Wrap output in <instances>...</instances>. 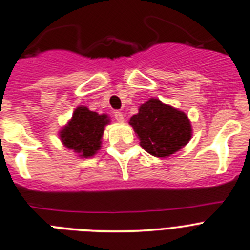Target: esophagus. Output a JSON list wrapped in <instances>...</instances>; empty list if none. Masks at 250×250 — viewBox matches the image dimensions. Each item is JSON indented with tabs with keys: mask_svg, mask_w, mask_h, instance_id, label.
Returning a JSON list of instances; mask_svg holds the SVG:
<instances>
[{
	"mask_svg": "<svg viewBox=\"0 0 250 250\" xmlns=\"http://www.w3.org/2000/svg\"><path fill=\"white\" fill-rule=\"evenodd\" d=\"M113 116H114V118H116V121H118V122H123V121H125V116H123L122 112H120V111L113 112Z\"/></svg>",
	"mask_w": 250,
	"mask_h": 250,
	"instance_id": "esophagus-1",
	"label": "esophagus"
}]
</instances>
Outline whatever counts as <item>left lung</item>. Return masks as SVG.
<instances>
[{
	"label": "left lung",
	"mask_w": 250,
	"mask_h": 250,
	"mask_svg": "<svg viewBox=\"0 0 250 250\" xmlns=\"http://www.w3.org/2000/svg\"><path fill=\"white\" fill-rule=\"evenodd\" d=\"M142 148L158 158H167L188 143L192 134L190 120L184 112L150 99L129 121Z\"/></svg>",
	"instance_id": "8db88e82"
}]
</instances>
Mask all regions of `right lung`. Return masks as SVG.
<instances>
[{
  "mask_svg": "<svg viewBox=\"0 0 250 250\" xmlns=\"http://www.w3.org/2000/svg\"><path fill=\"white\" fill-rule=\"evenodd\" d=\"M107 114H99L87 107L80 106L74 111L72 118L60 130V139L67 149L80 154L81 158H90L101 148L104 125H108Z\"/></svg>",
  "mask_w": 250,
  "mask_h": 250,
  "instance_id": "obj_1",
  "label": "right lung"
}]
</instances>
